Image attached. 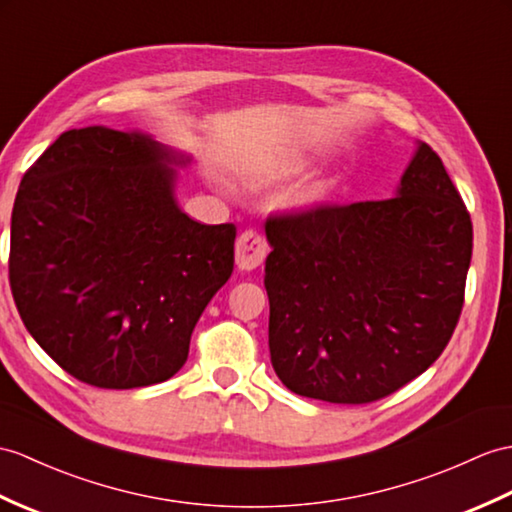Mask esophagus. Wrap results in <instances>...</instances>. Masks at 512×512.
Wrapping results in <instances>:
<instances>
[{
  "label": "esophagus",
  "instance_id": "esophagus-1",
  "mask_svg": "<svg viewBox=\"0 0 512 512\" xmlns=\"http://www.w3.org/2000/svg\"><path fill=\"white\" fill-rule=\"evenodd\" d=\"M268 255V242L266 237L257 233L255 229H246L235 242V261L237 268L242 270H255L264 264Z\"/></svg>",
  "mask_w": 512,
  "mask_h": 512
}]
</instances>
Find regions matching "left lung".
Masks as SVG:
<instances>
[{"label":"left lung","mask_w":512,"mask_h":512,"mask_svg":"<svg viewBox=\"0 0 512 512\" xmlns=\"http://www.w3.org/2000/svg\"><path fill=\"white\" fill-rule=\"evenodd\" d=\"M272 368L301 397L371 403L430 368L454 334L471 216L419 144L397 196L266 220Z\"/></svg>","instance_id":"left-lung-1"}]
</instances>
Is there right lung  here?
<instances>
[{
	"label": "right lung",
	"mask_w": 512,
	"mask_h": 512,
	"mask_svg": "<svg viewBox=\"0 0 512 512\" xmlns=\"http://www.w3.org/2000/svg\"><path fill=\"white\" fill-rule=\"evenodd\" d=\"M181 154L139 130H67L23 174L8 279L39 347L95 388L170 379L233 272L235 224L174 198Z\"/></svg>",
	"instance_id": "right-lung-1"
}]
</instances>
